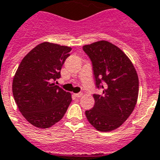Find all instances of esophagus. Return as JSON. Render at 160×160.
I'll return each mask as SVG.
<instances>
[{"label": "esophagus", "mask_w": 160, "mask_h": 160, "mask_svg": "<svg viewBox=\"0 0 160 160\" xmlns=\"http://www.w3.org/2000/svg\"><path fill=\"white\" fill-rule=\"evenodd\" d=\"M82 96H83V93H81V92H80V93L75 94V97H77V98H80V97H81Z\"/></svg>", "instance_id": "1"}]
</instances>
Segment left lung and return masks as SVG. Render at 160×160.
<instances>
[{
    "mask_svg": "<svg viewBox=\"0 0 160 160\" xmlns=\"http://www.w3.org/2000/svg\"><path fill=\"white\" fill-rule=\"evenodd\" d=\"M92 64L96 87L93 108L85 111L89 122L98 131L115 130L132 112L138 96V77L128 56L107 41L83 46Z\"/></svg>",
    "mask_w": 160,
    "mask_h": 160,
    "instance_id": "1",
    "label": "left lung"
}]
</instances>
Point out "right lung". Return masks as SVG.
Returning <instances> with one entry per match:
<instances>
[{"label": "right lung", "instance_id": "1", "mask_svg": "<svg viewBox=\"0 0 160 160\" xmlns=\"http://www.w3.org/2000/svg\"><path fill=\"white\" fill-rule=\"evenodd\" d=\"M71 48L42 42L32 48L19 64L12 82L18 109L27 121L48 128L60 121L72 101L71 95L54 85Z\"/></svg>", "mask_w": 160, "mask_h": 160}]
</instances>
